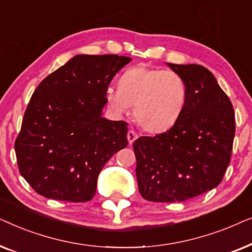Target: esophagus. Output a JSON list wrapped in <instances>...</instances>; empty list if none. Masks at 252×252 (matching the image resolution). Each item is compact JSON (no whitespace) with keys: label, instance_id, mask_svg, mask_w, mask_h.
Here are the masks:
<instances>
[{"label":"esophagus","instance_id":"34e87169","mask_svg":"<svg viewBox=\"0 0 252 252\" xmlns=\"http://www.w3.org/2000/svg\"><path fill=\"white\" fill-rule=\"evenodd\" d=\"M137 137H139V135L134 132V130H128V133H127V140H128V143L132 144L134 141H135Z\"/></svg>","mask_w":252,"mask_h":252}]
</instances>
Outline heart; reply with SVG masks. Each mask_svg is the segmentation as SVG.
<instances>
[{
	"instance_id": "1",
	"label": "heart",
	"mask_w": 252,
	"mask_h": 252,
	"mask_svg": "<svg viewBox=\"0 0 252 252\" xmlns=\"http://www.w3.org/2000/svg\"><path fill=\"white\" fill-rule=\"evenodd\" d=\"M105 97L117 113L134 106V118L144 130H166L180 118L187 99V85L177 72L149 67H130L119 79V88L109 87Z\"/></svg>"
}]
</instances>
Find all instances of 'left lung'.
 Returning <instances> with one entry per match:
<instances>
[{
	"label": "left lung",
	"mask_w": 252,
	"mask_h": 252,
	"mask_svg": "<svg viewBox=\"0 0 252 252\" xmlns=\"http://www.w3.org/2000/svg\"><path fill=\"white\" fill-rule=\"evenodd\" d=\"M185 79L187 99L166 132L133 143L140 194L150 202H184L221 182L235 135L232 102L211 72L197 64H171Z\"/></svg>",
	"instance_id": "1"
}]
</instances>
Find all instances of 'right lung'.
I'll return each mask as SVG.
<instances>
[{"label":"right lung","instance_id":"right-lung-1","mask_svg":"<svg viewBox=\"0 0 252 252\" xmlns=\"http://www.w3.org/2000/svg\"><path fill=\"white\" fill-rule=\"evenodd\" d=\"M132 58L77 55L34 91L15 142L19 172L37 194L67 202L94 197L98 174L127 141V123L102 117L105 92Z\"/></svg>","mask_w":252,"mask_h":252}]
</instances>
